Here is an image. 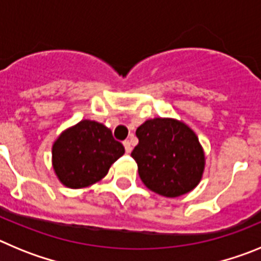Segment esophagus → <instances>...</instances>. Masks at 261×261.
I'll return each mask as SVG.
<instances>
[{"instance_id": "34e87169", "label": "esophagus", "mask_w": 261, "mask_h": 261, "mask_svg": "<svg viewBox=\"0 0 261 261\" xmlns=\"http://www.w3.org/2000/svg\"><path fill=\"white\" fill-rule=\"evenodd\" d=\"M123 144H124V147H125L126 153H130V151H132V144H130V141H129V140H125Z\"/></svg>"}]
</instances>
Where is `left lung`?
I'll return each mask as SVG.
<instances>
[{"label": "left lung", "mask_w": 261, "mask_h": 261, "mask_svg": "<svg viewBox=\"0 0 261 261\" xmlns=\"http://www.w3.org/2000/svg\"><path fill=\"white\" fill-rule=\"evenodd\" d=\"M132 156L142 183L165 197L191 192L202 179L205 153L190 126L172 117L146 120L136 130Z\"/></svg>", "instance_id": "left-lung-1"}]
</instances>
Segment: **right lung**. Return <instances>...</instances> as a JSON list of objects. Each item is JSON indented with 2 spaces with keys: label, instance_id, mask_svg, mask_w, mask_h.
Returning a JSON list of instances; mask_svg holds the SVG:
<instances>
[{
  "label": "right lung",
  "instance_id": "add662e5",
  "mask_svg": "<svg viewBox=\"0 0 261 261\" xmlns=\"http://www.w3.org/2000/svg\"><path fill=\"white\" fill-rule=\"evenodd\" d=\"M125 153L111 129L94 120H81L60 133L52 145L53 171L62 186L78 190L98 183Z\"/></svg>",
  "mask_w": 261,
  "mask_h": 261
}]
</instances>
